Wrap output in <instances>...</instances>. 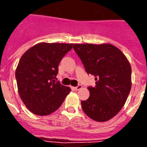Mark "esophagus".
Instances as JSON below:
<instances>
[{"label": "esophagus", "mask_w": 147, "mask_h": 147, "mask_svg": "<svg viewBox=\"0 0 147 147\" xmlns=\"http://www.w3.org/2000/svg\"><path fill=\"white\" fill-rule=\"evenodd\" d=\"M82 88V85H78V86H76V87H74L73 89L76 90V91H78V90L81 89Z\"/></svg>", "instance_id": "1"}]
</instances>
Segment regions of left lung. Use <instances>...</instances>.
<instances>
[{
  "label": "left lung",
  "instance_id": "obj_1",
  "mask_svg": "<svg viewBox=\"0 0 147 147\" xmlns=\"http://www.w3.org/2000/svg\"><path fill=\"white\" fill-rule=\"evenodd\" d=\"M88 74L95 77L90 96L81 101L83 111L98 122L113 118L122 109L131 89V66L124 54L111 44H74Z\"/></svg>",
  "mask_w": 147,
  "mask_h": 147
}]
</instances>
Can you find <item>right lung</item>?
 <instances>
[{"label":"right lung","instance_id":"add662e5","mask_svg":"<svg viewBox=\"0 0 147 147\" xmlns=\"http://www.w3.org/2000/svg\"><path fill=\"white\" fill-rule=\"evenodd\" d=\"M69 43L40 42L22 55L16 69L19 95L34 114L45 116L62 105L71 88L55 82L59 64L72 48Z\"/></svg>","mask_w":147,"mask_h":147}]
</instances>
